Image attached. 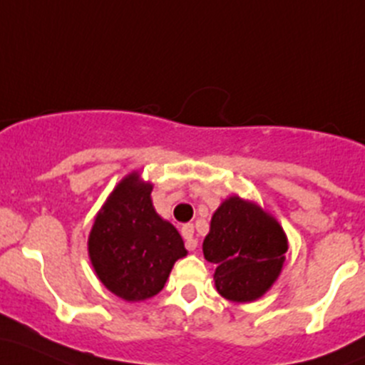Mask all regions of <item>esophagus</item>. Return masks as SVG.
I'll list each match as a JSON object with an SVG mask.
<instances>
[{
  "label": "esophagus",
  "mask_w": 365,
  "mask_h": 365,
  "mask_svg": "<svg viewBox=\"0 0 365 365\" xmlns=\"http://www.w3.org/2000/svg\"><path fill=\"white\" fill-rule=\"evenodd\" d=\"M182 235L185 239V247L189 251H194L197 247V239L194 237V225L187 223V225L182 227Z\"/></svg>",
  "instance_id": "obj_1"
}]
</instances>
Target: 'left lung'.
I'll return each mask as SVG.
<instances>
[{
	"label": "left lung",
	"mask_w": 365,
	"mask_h": 365,
	"mask_svg": "<svg viewBox=\"0 0 365 365\" xmlns=\"http://www.w3.org/2000/svg\"><path fill=\"white\" fill-rule=\"evenodd\" d=\"M286 251L277 220L239 195L220 204L202 242L204 258L216 265V291L235 303L255 302L274 286Z\"/></svg>",
	"instance_id": "8db88e82"
}]
</instances>
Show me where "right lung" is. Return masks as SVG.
Wrapping results in <instances>:
<instances>
[{
	"instance_id": "obj_1",
	"label": "right lung",
	"mask_w": 365,
	"mask_h": 365,
	"mask_svg": "<svg viewBox=\"0 0 365 365\" xmlns=\"http://www.w3.org/2000/svg\"><path fill=\"white\" fill-rule=\"evenodd\" d=\"M152 183L137 171L124 176L91 227L88 255L100 282L126 302H143L166 284L176 259L187 255L182 235L155 213Z\"/></svg>"
}]
</instances>
